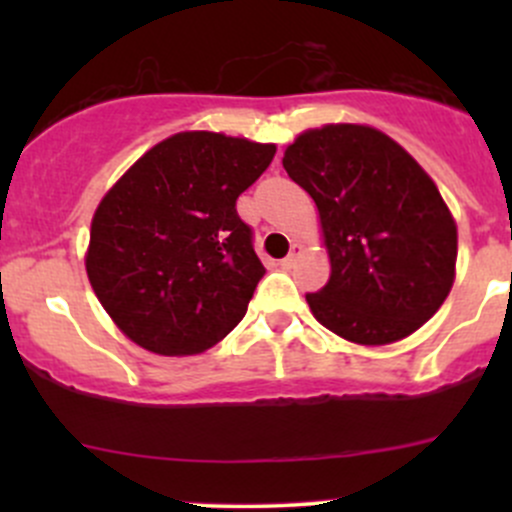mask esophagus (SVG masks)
I'll list each match as a JSON object with an SVG mask.
<instances>
[{"label":"esophagus","instance_id":"1","mask_svg":"<svg viewBox=\"0 0 512 512\" xmlns=\"http://www.w3.org/2000/svg\"><path fill=\"white\" fill-rule=\"evenodd\" d=\"M297 255H299V245H292V252H289V255L285 257V260L280 262V265L285 267V270H292L294 262H297Z\"/></svg>","mask_w":512,"mask_h":512}]
</instances>
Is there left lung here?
<instances>
[{
	"label": "left lung",
	"mask_w": 512,
	"mask_h": 512,
	"mask_svg": "<svg viewBox=\"0 0 512 512\" xmlns=\"http://www.w3.org/2000/svg\"><path fill=\"white\" fill-rule=\"evenodd\" d=\"M317 203L332 262L309 292L314 317L356 344L409 337L438 312L456 275V223L433 180L369 126L307 131L282 158Z\"/></svg>",
	"instance_id": "1"
}]
</instances>
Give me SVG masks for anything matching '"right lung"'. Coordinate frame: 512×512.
<instances>
[{"mask_svg":"<svg viewBox=\"0 0 512 512\" xmlns=\"http://www.w3.org/2000/svg\"><path fill=\"white\" fill-rule=\"evenodd\" d=\"M277 148L175 133L131 165L96 208L86 272L128 339L165 356L215 347L265 275L237 198Z\"/></svg>","mask_w":512,"mask_h":512,"instance_id":"1","label":"right lung"}]
</instances>
